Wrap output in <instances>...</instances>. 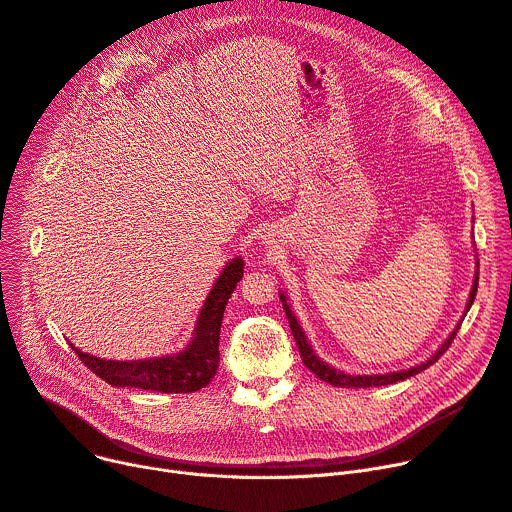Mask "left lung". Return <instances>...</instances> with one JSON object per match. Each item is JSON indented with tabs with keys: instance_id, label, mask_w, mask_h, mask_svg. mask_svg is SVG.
<instances>
[{
	"instance_id": "1",
	"label": "left lung",
	"mask_w": 512,
	"mask_h": 512,
	"mask_svg": "<svg viewBox=\"0 0 512 512\" xmlns=\"http://www.w3.org/2000/svg\"><path fill=\"white\" fill-rule=\"evenodd\" d=\"M477 267H479V263H477ZM477 280H479V270H475V280H473V286H471V292H469V301H467V307H465V313H463V317H461V319H465L467 311L471 309V305H473V301H475V294H477ZM280 301H282V305H284V311H286V317H288V324H290L292 336H294V340H297V346H299V353H301L303 363L309 367V371H313V373L317 375L319 380H324L326 384H332V386H338V388L388 386V384H396V382L407 380V378H411V375H417V373H421L423 369H427L429 365H434V363H436V361H438V359L448 351L450 342L454 340L456 332H459V328H461V321H459V324H456V328L452 330V334L442 342V346L438 348V351H436L432 357H429L427 361H423V363H419V365H415V367H411V369L392 371V373L351 375V373H344V371H340V369H336V367L328 365L326 361H321V359L315 355V351L311 348V344H309V340H307V336H305V332H303V328H301V324H299L297 315L292 313V309H290V305H288V301H286V294H284V290H280Z\"/></svg>"
}]
</instances>
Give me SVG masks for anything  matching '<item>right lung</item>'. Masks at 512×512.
<instances>
[{"instance_id":"add662e5","label":"right lung","mask_w":512,"mask_h":512,"mask_svg":"<svg viewBox=\"0 0 512 512\" xmlns=\"http://www.w3.org/2000/svg\"><path fill=\"white\" fill-rule=\"evenodd\" d=\"M242 267H245V261L240 257H234L226 263L201 307L191 342L184 346V351L176 355L112 361L87 355L78 351L74 344H70L72 351L103 382L116 388H141L164 394L197 392L205 388L211 382L215 371H218L222 317L230 294L242 278Z\"/></svg>"}]
</instances>
